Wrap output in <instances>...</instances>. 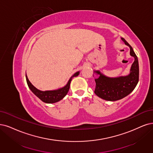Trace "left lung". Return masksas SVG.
<instances>
[{
  "mask_svg": "<svg viewBox=\"0 0 153 153\" xmlns=\"http://www.w3.org/2000/svg\"><path fill=\"white\" fill-rule=\"evenodd\" d=\"M127 46L130 48V55L134 58V62L131 65L130 73L127 76L117 77H110L105 76L100 71H94V73L98 76L95 78L96 88L94 93L100 98L114 101L121 100L132 92L139 81V62L137 55L132 47L125 39L121 38Z\"/></svg>",
  "mask_w": 153,
  "mask_h": 153,
  "instance_id": "1",
  "label": "left lung"
}]
</instances>
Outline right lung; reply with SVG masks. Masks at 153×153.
<instances>
[{
  "mask_svg": "<svg viewBox=\"0 0 153 153\" xmlns=\"http://www.w3.org/2000/svg\"><path fill=\"white\" fill-rule=\"evenodd\" d=\"M79 73H80V71H77L75 74H74L69 79V80L68 81L66 85L64 86V87L59 88L57 89L48 90V91H44L38 89L36 88H35L33 85V84L31 83V82L29 81V79H28L26 73V82H27L28 87H29L31 91L35 94L38 98L40 99L42 101H43L44 103H54L56 102H58V101H60L65 97L69 90L70 84L72 78L74 77H77L79 74Z\"/></svg>",
  "mask_w": 153,
  "mask_h": 153,
  "instance_id": "right-lung-1",
  "label": "right lung"
}]
</instances>
